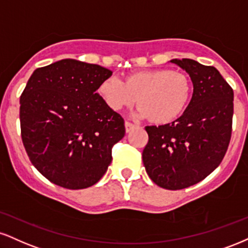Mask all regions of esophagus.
I'll return each instance as SVG.
<instances>
[{
    "instance_id": "esophagus-1",
    "label": "esophagus",
    "mask_w": 248,
    "mask_h": 248,
    "mask_svg": "<svg viewBox=\"0 0 248 248\" xmlns=\"http://www.w3.org/2000/svg\"><path fill=\"white\" fill-rule=\"evenodd\" d=\"M124 127H126V132L127 133L132 132L133 129H135V128H137L136 124H132V122H128V121L124 122Z\"/></svg>"
}]
</instances>
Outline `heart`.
Segmentation results:
<instances>
[{
  "label": "heart",
  "instance_id": "obj_1",
  "mask_svg": "<svg viewBox=\"0 0 248 248\" xmlns=\"http://www.w3.org/2000/svg\"><path fill=\"white\" fill-rule=\"evenodd\" d=\"M98 92L113 111L132 106L137 98L140 107L136 116L168 124L186 108L192 94V80L177 70H143L128 75L124 83L116 76L107 77L100 83Z\"/></svg>",
  "mask_w": 248,
  "mask_h": 248
}]
</instances>
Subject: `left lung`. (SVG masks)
<instances>
[{
  "instance_id": "8db88e82",
  "label": "left lung",
  "mask_w": 248,
  "mask_h": 248,
  "mask_svg": "<svg viewBox=\"0 0 248 248\" xmlns=\"http://www.w3.org/2000/svg\"><path fill=\"white\" fill-rule=\"evenodd\" d=\"M188 74L193 95L172 124L147 126L142 154L151 180L165 189L187 188L203 180L224 158L232 132L233 90L215 67L173 59Z\"/></svg>"
}]
</instances>
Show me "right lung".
<instances>
[{
	"label": "right lung",
	"mask_w": 248,
	"mask_h": 248,
	"mask_svg": "<svg viewBox=\"0 0 248 248\" xmlns=\"http://www.w3.org/2000/svg\"><path fill=\"white\" fill-rule=\"evenodd\" d=\"M112 71L74 59L38 68L20 95V130L28 156L50 183L88 188L112 162L124 136L122 116L97 90Z\"/></svg>",
	"instance_id": "1"
}]
</instances>
